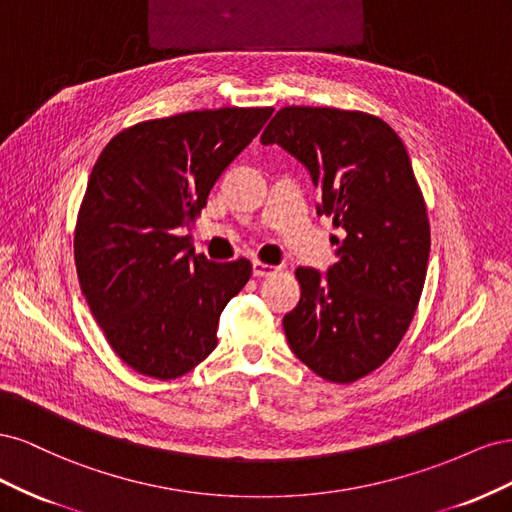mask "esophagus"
<instances>
[{"instance_id": "1", "label": "esophagus", "mask_w": 512, "mask_h": 512, "mask_svg": "<svg viewBox=\"0 0 512 512\" xmlns=\"http://www.w3.org/2000/svg\"><path fill=\"white\" fill-rule=\"evenodd\" d=\"M277 271H280V267L267 265V262H260V260H254V262H252V273H254V277H269V275H275Z\"/></svg>"}]
</instances>
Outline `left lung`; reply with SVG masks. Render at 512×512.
I'll list each match as a JSON object with an SVG mask.
<instances>
[{"mask_svg": "<svg viewBox=\"0 0 512 512\" xmlns=\"http://www.w3.org/2000/svg\"><path fill=\"white\" fill-rule=\"evenodd\" d=\"M297 158L322 192L320 215L344 230L329 273L294 271L297 307L284 316L290 350L320 378L350 384L399 346L421 299L429 220L397 132L361 111L286 106L260 136Z\"/></svg>", "mask_w": 512, "mask_h": 512, "instance_id": "left-lung-1", "label": "left lung"}]
</instances>
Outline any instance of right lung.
<instances>
[{
  "label": "right lung",
  "mask_w": 512,
  "mask_h": 512,
  "mask_svg": "<svg viewBox=\"0 0 512 512\" xmlns=\"http://www.w3.org/2000/svg\"><path fill=\"white\" fill-rule=\"evenodd\" d=\"M271 113L226 106L141 121L94 164L74 230L76 273L106 342L138 374L179 378L218 346L220 314L252 262H211L183 230Z\"/></svg>",
  "instance_id": "right-lung-1"
}]
</instances>
